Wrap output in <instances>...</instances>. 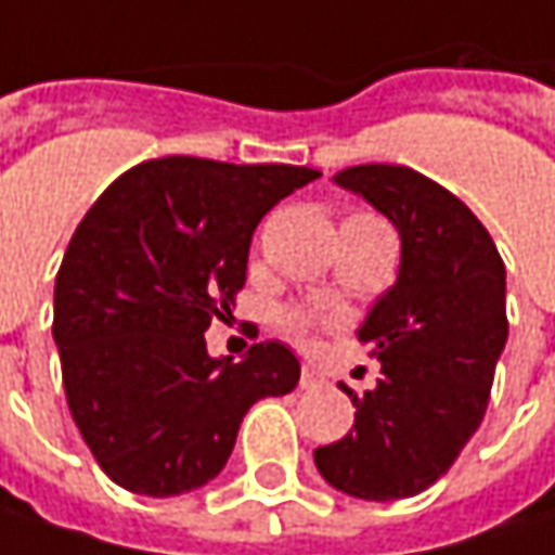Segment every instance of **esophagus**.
<instances>
[{"instance_id":"1","label":"esophagus","mask_w":555,"mask_h":555,"mask_svg":"<svg viewBox=\"0 0 555 555\" xmlns=\"http://www.w3.org/2000/svg\"><path fill=\"white\" fill-rule=\"evenodd\" d=\"M317 386H323V374L308 364V367L301 371V389H317Z\"/></svg>"}]
</instances>
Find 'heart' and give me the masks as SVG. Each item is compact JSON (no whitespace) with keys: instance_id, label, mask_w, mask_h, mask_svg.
<instances>
[{"instance_id":"obj_1","label":"heart","mask_w":555,"mask_h":555,"mask_svg":"<svg viewBox=\"0 0 555 555\" xmlns=\"http://www.w3.org/2000/svg\"><path fill=\"white\" fill-rule=\"evenodd\" d=\"M313 326H317V320H313V313L305 308H285L279 313V330H282L288 339H295V343L308 345Z\"/></svg>"}]
</instances>
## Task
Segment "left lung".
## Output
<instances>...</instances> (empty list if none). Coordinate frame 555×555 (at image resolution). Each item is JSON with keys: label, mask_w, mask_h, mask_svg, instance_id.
I'll return each instance as SVG.
<instances>
[{"label": "left lung", "mask_w": 555, "mask_h": 555, "mask_svg": "<svg viewBox=\"0 0 555 555\" xmlns=\"http://www.w3.org/2000/svg\"><path fill=\"white\" fill-rule=\"evenodd\" d=\"M336 181L389 216L402 267L358 333L383 364L376 389L343 386L354 424L313 462L348 496L392 503L437 483L483 421L508 336L505 263L483 222L408 166H351Z\"/></svg>", "instance_id": "8db88e82"}]
</instances>
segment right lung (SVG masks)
Returning a JSON list of instances; mask_svg holds the SVG:
<instances>
[{
  "mask_svg": "<svg viewBox=\"0 0 555 555\" xmlns=\"http://www.w3.org/2000/svg\"><path fill=\"white\" fill-rule=\"evenodd\" d=\"M308 166L163 156L128 169L75 229L55 276L52 339L68 411L118 487L179 496L225 468L257 399L298 386L282 343L210 358L204 333L245 288L257 222Z\"/></svg>",
  "mask_w": 555,
  "mask_h": 555,
  "instance_id": "add662e5",
  "label": "right lung"
}]
</instances>
